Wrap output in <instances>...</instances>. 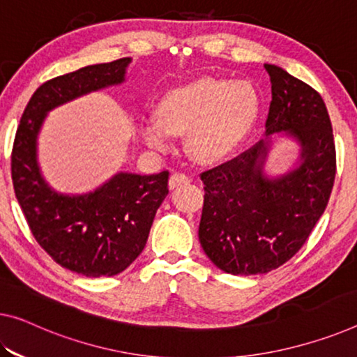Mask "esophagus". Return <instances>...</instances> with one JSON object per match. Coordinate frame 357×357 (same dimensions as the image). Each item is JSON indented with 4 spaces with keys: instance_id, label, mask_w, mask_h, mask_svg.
<instances>
[{
    "instance_id": "34e87169",
    "label": "esophagus",
    "mask_w": 357,
    "mask_h": 357,
    "mask_svg": "<svg viewBox=\"0 0 357 357\" xmlns=\"http://www.w3.org/2000/svg\"><path fill=\"white\" fill-rule=\"evenodd\" d=\"M186 183H190V178L186 177L185 174L175 172V174L171 175V178H169V188H171V190L178 188V186L186 185Z\"/></svg>"
}]
</instances>
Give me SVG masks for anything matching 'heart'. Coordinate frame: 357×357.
Returning <instances> with one entry per match:
<instances>
[{
	"label": "heart",
	"instance_id": "b5f03b06",
	"mask_svg": "<svg viewBox=\"0 0 357 357\" xmlns=\"http://www.w3.org/2000/svg\"><path fill=\"white\" fill-rule=\"evenodd\" d=\"M260 105L259 92L248 81L195 79L162 96L158 118L144 121L142 137L153 150L167 151L172 134H186V148L195 160L215 162L245 139Z\"/></svg>",
	"mask_w": 357,
	"mask_h": 357
}]
</instances>
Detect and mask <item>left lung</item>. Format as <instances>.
Wrapping results in <instances>:
<instances>
[{
    "mask_svg": "<svg viewBox=\"0 0 357 357\" xmlns=\"http://www.w3.org/2000/svg\"><path fill=\"white\" fill-rule=\"evenodd\" d=\"M265 70L271 81L265 139L201 174L199 243L213 265L234 276L265 274L292 259L324 213L335 180L322 97L278 65L265 63ZM279 138L292 139L299 153L287 169L270 174L266 161Z\"/></svg>",
    "mask_w": 357,
    "mask_h": 357,
    "instance_id": "obj_1",
    "label": "left lung"
}]
</instances>
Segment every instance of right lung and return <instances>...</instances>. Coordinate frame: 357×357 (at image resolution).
Returning <instances> with one entry per match:
<instances>
[{"mask_svg":"<svg viewBox=\"0 0 357 357\" xmlns=\"http://www.w3.org/2000/svg\"><path fill=\"white\" fill-rule=\"evenodd\" d=\"M130 57L83 67L38 87L22 114L10 169L15 197L38 244L54 261L86 278L114 276L144 250L156 211L169 193V172L119 171L96 190L60 193L46 182L38 137L49 112L126 83Z\"/></svg>","mask_w":357,"mask_h":357,"instance_id":"add662e5","label":"right lung"}]
</instances>
